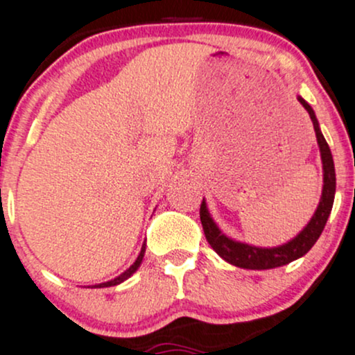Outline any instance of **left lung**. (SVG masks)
Wrapping results in <instances>:
<instances>
[{
    "mask_svg": "<svg viewBox=\"0 0 355 355\" xmlns=\"http://www.w3.org/2000/svg\"><path fill=\"white\" fill-rule=\"evenodd\" d=\"M298 101H300L302 105L305 107L310 119H312L318 147H320L322 164H324V189H322V199L320 202H318L315 214H313L312 220H310L309 225L305 226L304 231H302L297 238H293L292 241L285 243V245L282 246H277V248H257V246H250L245 245V243H238L226 238L225 234L218 230V226L214 225V221L211 220L208 209H206L205 199H202L201 208H199V218H201L205 236L211 245V248L220 254L223 260H226L228 263L234 266H240V268L270 270L277 268V266L288 265L290 261L304 257V254L315 245L318 236H320L322 231L325 228V223H327L330 211H332L334 196H336V169H334L332 154H330L327 141H325L320 129H318V122L312 107H310L304 98L298 97Z\"/></svg>",
    "mask_w": 355,
    "mask_h": 355,
    "instance_id": "obj_1",
    "label": "left lung"
}]
</instances>
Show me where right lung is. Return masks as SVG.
Listing matches in <instances>:
<instances>
[{"instance_id": "add662e5", "label": "right lung", "mask_w": 355, "mask_h": 355, "mask_svg": "<svg viewBox=\"0 0 355 355\" xmlns=\"http://www.w3.org/2000/svg\"><path fill=\"white\" fill-rule=\"evenodd\" d=\"M144 253H146V245H142V250H141V253H139L137 260L134 261V265H130V268H129V270H125L124 273H122V275H119V277H117V278H114V280L107 282V284H101V285H95V286H98V288H101V286H114V285H119V284H122V282L127 280V278H129L130 275H132V273L135 272V270L139 268V265H141L142 258H144Z\"/></svg>"}]
</instances>
